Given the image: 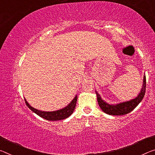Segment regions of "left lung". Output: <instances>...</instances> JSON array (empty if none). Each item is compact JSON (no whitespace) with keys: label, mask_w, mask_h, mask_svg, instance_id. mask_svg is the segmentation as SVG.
<instances>
[{"label":"left lung","mask_w":155,"mask_h":155,"mask_svg":"<svg viewBox=\"0 0 155 155\" xmlns=\"http://www.w3.org/2000/svg\"><path fill=\"white\" fill-rule=\"evenodd\" d=\"M146 75H144L141 91H140L139 95L135 98H133L128 101L120 102V103L116 104H109L107 102L103 101L101 98V96H100V94L96 91L97 102H98V104L101 109L107 114L113 116L125 115V114H127L130 113V111H132L141 102L145 96V93H146Z\"/></svg>","instance_id":"8db88e82"}]
</instances>
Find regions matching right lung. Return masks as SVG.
Wrapping results in <instances>:
<instances>
[{
	"instance_id": "add662e5",
	"label": "right lung",
	"mask_w": 155,
	"mask_h": 155,
	"mask_svg": "<svg viewBox=\"0 0 155 155\" xmlns=\"http://www.w3.org/2000/svg\"><path fill=\"white\" fill-rule=\"evenodd\" d=\"M77 99L78 96H75L74 98L72 100V101H71L67 106L65 107L53 111H45L39 110V109H37L32 107V106H30V104L28 103L27 101H26V99H25V101L29 109H31L34 113L37 114L38 116H39L40 117L46 119V120H48L54 121L63 120V119L69 117L71 114H73V111H74V109L75 108Z\"/></svg>"
}]
</instances>
